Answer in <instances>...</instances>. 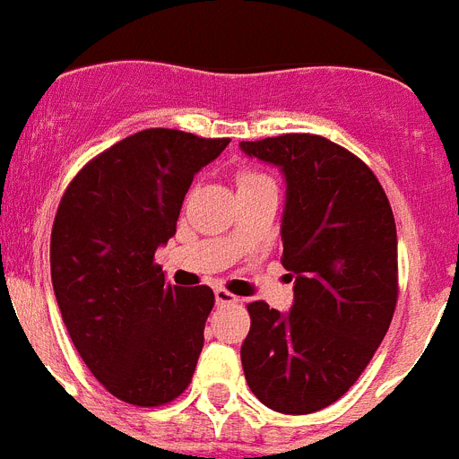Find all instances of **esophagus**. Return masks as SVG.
Returning <instances> with one entry per match:
<instances>
[{
    "instance_id": "obj_1",
    "label": "esophagus",
    "mask_w": 459,
    "mask_h": 459,
    "mask_svg": "<svg viewBox=\"0 0 459 459\" xmlns=\"http://www.w3.org/2000/svg\"><path fill=\"white\" fill-rule=\"evenodd\" d=\"M214 299H217V306H236L240 299L236 294H230L229 289H217L214 291Z\"/></svg>"
}]
</instances>
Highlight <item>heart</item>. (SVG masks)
<instances>
[{"label":"heart","mask_w":459,"mask_h":459,"mask_svg":"<svg viewBox=\"0 0 459 459\" xmlns=\"http://www.w3.org/2000/svg\"><path fill=\"white\" fill-rule=\"evenodd\" d=\"M261 179H268V177L254 170H242L240 175H238V186H245V184H252V182H261Z\"/></svg>","instance_id":"1"}]
</instances>
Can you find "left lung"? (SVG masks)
<instances>
[{
    "label": "left lung",
    "mask_w": 459,
    "mask_h": 459,
    "mask_svg": "<svg viewBox=\"0 0 459 459\" xmlns=\"http://www.w3.org/2000/svg\"><path fill=\"white\" fill-rule=\"evenodd\" d=\"M287 177L282 265L296 275L294 307L249 303L240 348L249 390L277 413L338 402L383 342L399 299L390 200L361 158L307 133L240 142Z\"/></svg>",
    "instance_id": "left-lung-1"
}]
</instances>
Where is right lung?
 Instances as JSON below:
<instances>
[{"mask_svg":"<svg viewBox=\"0 0 459 459\" xmlns=\"http://www.w3.org/2000/svg\"><path fill=\"white\" fill-rule=\"evenodd\" d=\"M229 142L140 130L88 160L57 205V306L81 359L121 402L165 406L194 378L214 291L170 284L153 254L175 236L195 172Z\"/></svg>","mask_w":459,"mask_h":459,"instance_id":"1","label":"right lung"}]
</instances>
